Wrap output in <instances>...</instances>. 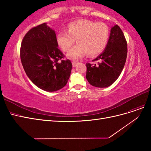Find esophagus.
<instances>
[{"instance_id":"esophagus-1","label":"esophagus","mask_w":151,"mask_h":151,"mask_svg":"<svg viewBox=\"0 0 151 151\" xmlns=\"http://www.w3.org/2000/svg\"><path fill=\"white\" fill-rule=\"evenodd\" d=\"M78 64V63H77V62H72V66L75 67L77 66V65Z\"/></svg>"}]
</instances>
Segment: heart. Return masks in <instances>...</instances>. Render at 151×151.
Segmentation results:
<instances>
[{
	"label": "heart",
	"instance_id": "heart-1",
	"mask_svg": "<svg viewBox=\"0 0 151 151\" xmlns=\"http://www.w3.org/2000/svg\"><path fill=\"white\" fill-rule=\"evenodd\" d=\"M110 31L104 22L84 19L70 22L67 31L60 30L56 35L58 46L67 52L75 42L77 44L67 53L72 59H79L87 53L94 56L101 53L108 43Z\"/></svg>",
	"mask_w": 151,
	"mask_h": 151
}]
</instances>
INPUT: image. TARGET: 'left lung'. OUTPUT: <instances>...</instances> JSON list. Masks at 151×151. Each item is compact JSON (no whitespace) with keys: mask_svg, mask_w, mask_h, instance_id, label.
Masks as SVG:
<instances>
[{"mask_svg":"<svg viewBox=\"0 0 151 151\" xmlns=\"http://www.w3.org/2000/svg\"><path fill=\"white\" fill-rule=\"evenodd\" d=\"M127 55V40L118 25L111 29L108 43L104 51L93 61L98 64L86 63V79L89 83L97 88L111 86L120 76L124 67Z\"/></svg>","mask_w":151,"mask_h":151,"instance_id":"1","label":"left lung"}]
</instances>
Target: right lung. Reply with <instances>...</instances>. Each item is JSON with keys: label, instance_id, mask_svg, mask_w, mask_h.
I'll use <instances>...</instances> for the list:
<instances>
[{"label": "right lung", "instance_id": "add662e5", "mask_svg": "<svg viewBox=\"0 0 151 151\" xmlns=\"http://www.w3.org/2000/svg\"><path fill=\"white\" fill-rule=\"evenodd\" d=\"M20 57L29 79L39 88L53 92L63 88L69 79L72 65L63 60L56 34L43 23L32 28L21 42Z\"/></svg>", "mask_w": 151, "mask_h": 151}]
</instances>
